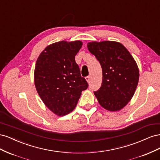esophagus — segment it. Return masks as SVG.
<instances>
[{"label":"esophagus","mask_w":160,"mask_h":160,"mask_svg":"<svg viewBox=\"0 0 160 160\" xmlns=\"http://www.w3.org/2000/svg\"><path fill=\"white\" fill-rule=\"evenodd\" d=\"M85 79H86V81H87V82H88V83H89L90 82V81H91V78H90V77H85Z\"/></svg>","instance_id":"34e87169"}]
</instances>
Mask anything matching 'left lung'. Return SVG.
I'll return each instance as SVG.
<instances>
[{"mask_svg": "<svg viewBox=\"0 0 160 160\" xmlns=\"http://www.w3.org/2000/svg\"><path fill=\"white\" fill-rule=\"evenodd\" d=\"M87 46L102 68V84L94 92L95 98L105 109L120 111L132 99L137 88L139 72L136 61L117 41H92Z\"/></svg>", "mask_w": 160, "mask_h": 160, "instance_id": "1", "label": "left lung"}]
</instances>
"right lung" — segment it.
I'll return each mask as SVG.
<instances>
[{
    "label": "right lung",
    "mask_w": 160,
    "mask_h": 160,
    "mask_svg": "<svg viewBox=\"0 0 160 160\" xmlns=\"http://www.w3.org/2000/svg\"><path fill=\"white\" fill-rule=\"evenodd\" d=\"M82 45L81 41L56 42L46 47L37 58L34 71L35 88L43 103L58 116L71 113L81 92L88 88L75 62Z\"/></svg>",
    "instance_id": "1"
}]
</instances>
